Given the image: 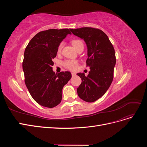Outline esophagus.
Segmentation results:
<instances>
[{
    "label": "esophagus",
    "mask_w": 147,
    "mask_h": 147,
    "mask_svg": "<svg viewBox=\"0 0 147 147\" xmlns=\"http://www.w3.org/2000/svg\"><path fill=\"white\" fill-rule=\"evenodd\" d=\"M72 77H74V76H75V75H76V74L75 73H72Z\"/></svg>",
    "instance_id": "1"
}]
</instances>
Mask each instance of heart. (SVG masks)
Here are the masks:
<instances>
[{
    "mask_svg": "<svg viewBox=\"0 0 147 147\" xmlns=\"http://www.w3.org/2000/svg\"><path fill=\"white\" fill-rule=\"evenodd\" d=\"M72 44L74 47L75 48V50L78 51L80 48H84L83 43L82 40L78 39H75L72 41ZM62 48H63V43H61L57 48V52L58 54L61 53ZM64 65L65 68L70 70H75L78 65V63L77 60H67L64 63Z\"/></svg>",
    "mask_w": 147,
    "mask_h": 147,
    "instance_id": "heart-1",
    "label": "heart"
}]
</instances>
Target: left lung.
Returning a JSON list of instances; mask_svg holds the SVG:
<instances>
[{"label": "left lung", "instance_id": "obj_1", "mask_svg": "<svg viewBox=\"0 0 147 147\" xmlns=\"http://www.w3.org/2000/svg\"><path fill=\"white\" fill-rule=\"evenodd\" d=\"M72 34L83 39L88 49L86 66L90 67L88 76L77 74L82 83L77 88L79 97L87 102H93L108 90L113 79L116 57L114 48L103 31L92 28L70 29Z\"/></svg>", "mask_w": 147, "mask_h": 147}]
</instances>
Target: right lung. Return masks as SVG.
Listing matches in <instances>:
<instances>
[{"mask_svg": "<svg viewBox=\"0 0 147 147\" xmlns=\"http://www.w3.org/2000/svg\"><path fill=\"white\" fill-rule=\"evenodd\" d=\"M68 34H71L68 29L41 31L25 49L23 62L25 84L34 100L45 107L53 108L60 104L63 88L72 77L67 71L55 74L52 67L57 48Z\"/></svg>", "mask_w": 147, "mask_h": 147, "instance_id": "obj_1", "label": "right lung"}]
</instances>
